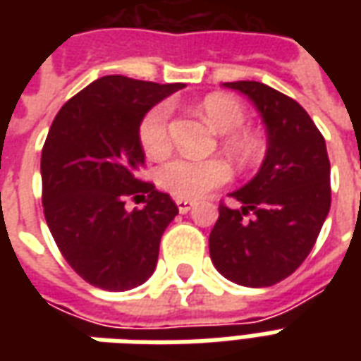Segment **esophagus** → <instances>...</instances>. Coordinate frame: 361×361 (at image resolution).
I'll list each match as a JSON object with an SVG mask.
<instances>
[{
    "label": "esophagus",
    "instance_id": "34e87169",
    "mask_svg": "<svg viewBox=\"0 0 361 361\" xmlns=\"http://www.w3.org/2000/svg\"><path fill=\"white\" fill-rule=\"evenodd\" d=\"M176 204H178V211H180L181 214H185V212H189L193 209L195 201H191V199H176Z\"/></svg>",
    "mask_w": 361,
    "mask_h": 361
}]
</instances>
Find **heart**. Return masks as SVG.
Returning a JSON list of instances; mask_svg holds the SVG:
<instances>
[{
	"label": "heart",
	"mask_w": 361,
	"mask_h": 361,
	"mask_svg": "<svg viewBox=\"0 0 361 361\" xmlns=\"http://www.w3.org/2000/svg\"><path fill=\"white\" fill-rule=\"evenodd\" d=\"M201 114L219 133H226L224 147L242 164H251L261 154V142L250 131L240 127L245 121V110L235 98L226 94H209L201 102ZM170 106L158 104L149 110L139 126V139L142 149L150 157L164 154L170 147L168 137ZM230 168L222 160H189V158H172L158 168V185L170 195L180 199H197L207 191L226 183Z\"/></svg>",
	"instance_id": "1"
}]
</instances>
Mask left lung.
Wrapping results in <instances>:
<instances>
[{
  "mask_svg": "<svg viewBox=\"0 0 361 361\" xmlns=\"http://www.w3.org/2000/svg\"><path fill=\"white\" fill-rule=\"evenodd\" d=\"M222 87L242 92L257 108L267 129V152L259 172L230 193L242 207H219L209 235L212 265L240 286H272L305 261L331 209L325 139L290 96L257 81Z\"/></svg>",
  "mask_w": 361,
  "mask_h": 361,
  "instance_id": "left-lung-1",
  "label": "left lung"
}]
</instances>
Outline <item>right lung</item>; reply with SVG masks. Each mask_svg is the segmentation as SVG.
<instances>
[{
	"mask_svg": "<svg viewBox=\"0 0 361 361\" xmlns=\"http://www.w3.org/2000/svg\"><path fill=\"white\" fill-rule=\"evenodd\" d=\"M183 82L158 85L106 75L63 104L42 149L44 216L61 255L89 284L141 286L157 269L160 238L178 214L168 193L139 180L145 114ZM127 212V196H144Z\"/></svg>",
	"mask_w": 361,
	"mask_h": 361,
	"instance_id": "right-lung-1",
	"label": "right lung"
}]
</instances>
